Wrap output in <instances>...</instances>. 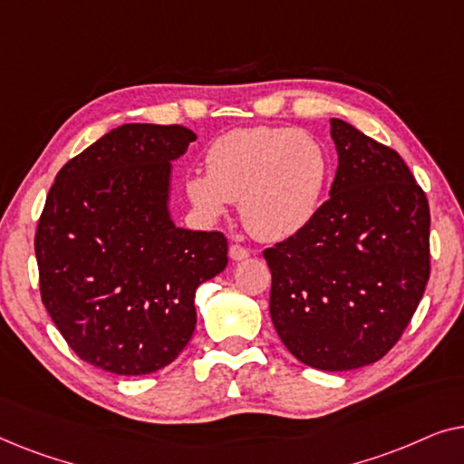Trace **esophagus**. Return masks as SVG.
Wrapping results in <instances>:
<instances>
[{"label": "esophagus", "mask_w": 464, "mask_h": 464, "mask_svg": "<svg viewBox=\"0 0 464 464\" xmlns=\"http://www.w3.org/2000/svg\"><path fill=\"white\" fill-rule=\"evenodd\" d=\"M230 257L234 259V262H240V259L249 257V249H246V246H243V245L234 243V245H230Z\"/></svg>", "instance_id": "obj_1"}]
</instances>
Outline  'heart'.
<instances>
[{"label":"heart","instance_id":"heart-1","mask_svg":"<svg viewBox=\"0 0 464 464\" xmlns=\"http://www.w3.org/2000/svg\"><path fill=\"white\" fill-rule=\"evenodd\" d=\"M207 175H189L186 194L207 219L238 202L253 237L283 240L304 230L319 211L329 177L323 145L308 132L251 126L219 135L205 156Z\"/></svg>","mask_w":464,"mask_h":464}]
</instances>
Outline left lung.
<instances>
[{"instance_id": "left-lung-1", "label": "left lung", "mask_w": 464, "mask_h": 464, "mask_svg": "<svg viewBox=\"0 0 464 464\" xmlns=\"http://www.w3.org/2000/svg\"><path fill=\"white\" fill-rule=\"evenodd\" d=\"M332 137L329 200L264 257L278 338L302 363L344 372L382 359L410 325L430 275V213L395 150L338 118Z\"/></svg>"}]
</instances>
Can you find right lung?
Listing matches in <instances>:
<instances>
[{
  "label": "right lung",
  "instance_id": "obj_1",
  "mask_svg": "<svg viewBox=\"0 0 464 464\" xmlns=\"http://www.w3.org/2000/svg\"><path fill=\"white\" fill-rule=\"evenodd\" d=\"M186 126L122 124L59 170L37 221L40 294L82 361L141 376L177 359L196 327L200 283L227 264L221 232L169 218L170 160Z\"/></svg>",
  "mask_w": 464,
  "mask_h": 464
}]
</instances>
